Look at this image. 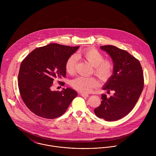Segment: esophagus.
<instances>
[{
  "instance_id": "esophagus-1",
  "label": "esophagus",
  "mask_w": 156,
  "mask_h": 156,
  "mask_svg": "<svg viewBox=\"0 0 156 156\" xmlns=\"http://www.w3.org/2000/svg\"><path fill=\"white\" fill-rule=\"evenodd\" d=\"M80 95L81 96L83 97H89V95L87 94H85V93H83V92H81L80 93Z\"/></svg>"
}]
</instances>
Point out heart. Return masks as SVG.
<instances>
[{
	"label": "heart",
	"instance_id": "heart-1",
	"mask_svg": "<svg viewBox=\"0 0 156 156\" xmlns=\"http://www.w3.org/2000/svg\"><path fill=\"white\" fill-rule=\"evenodd\" d=\"M77 58H82L94 67V72L102 80H108L113 71V64L111 61L104 59L103 55L97 50L88 48L72 55L68 58L66 63V69L68 73L73 74L76 69ZM98 81L94 77H78L70 82L74 89L81 92H91L98 85Z\"/></svg>",
	"mask_w": 156,
	"mask_h": 156
}]
</instances>
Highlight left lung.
<instances>
[{
    "label": "left lung",
    "mask_w": 156,
    "mask_h": 156,
    "mask_svg": "<svg viewBox=\"0 0 156 156\" xmlns=\"http://www.w3.org/2000/svg\"><path fill=\"white\" fill-rule=\"evenodd\" d=\"M111 57L113 71L103 89L114 91L108 98L101 95V105L94 109L97 116L107 121L118 120L133 109L144 88V74L139 60L115 46H100Z\"/></svg>",
    "instance_id": "8db88e82"
}]
</instances>
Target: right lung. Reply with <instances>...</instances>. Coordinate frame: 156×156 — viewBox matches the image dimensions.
Wrapping results in <instances>:
<instances>
[{"label":"right lung","mask_w":156,"mask_h":156,"mask_svg":"<svg viewBox=\"0 0 156 156\" xmlns=\"http://www.w3.org/2000/svg\"><path fill=\"white\" fill-rule=\"evenodd\" d=\"M79 48L52 43L34 49L23 59L18 76L19 88L23 102L32 112L53 119L67 111L77 92L69 88L52 90V84L55 79L66 77V61Z\"/></svg>","instance_id":"right-lung-1"}]
</instances>
